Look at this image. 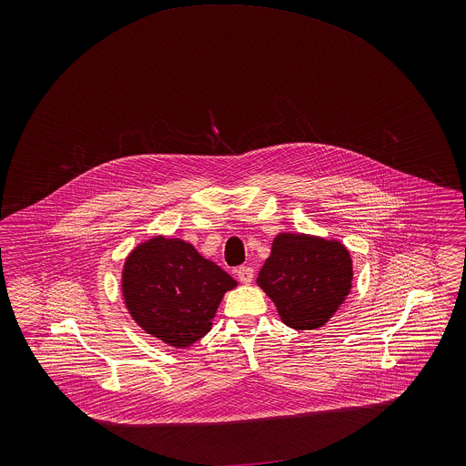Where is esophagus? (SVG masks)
Here are the masks:
<instances>
[{
	"label": "esophagus",
	"instance_id": "1",
	"mask_svg": "<svg viewBox=\"0 0 466 466\" xmlns=\"http://www.w3.org/2000/svg\"><path fill=\"white\" fill-rule=\"evenodd\" d=\"M237 276H238V279L242 281V283H251L253 281V276H255V268L249 266H240L237 267Z\"/></svg>",
	"mask_w": 466,
	"mask_h": 466
}]
</instances>
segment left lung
Wrapping results in <instances>:
<instances>
[{"instance_id":"left-lung-1","label":"left lung","mask_w":466,"mask_h":466,"mask_svg":"<svg viewBox=\"0 0 466 466\" xmlns=\"http://www.w3.org/2000/svg\"><path fill=\"white\" fill-rule=\"evenodd\" d=\"M350 251L337 240L303 233L276 235L258 287L294 330L321 329L351 289Z\"/></svg>"}]
</instances>
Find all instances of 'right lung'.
Wrapping results in <instances>:
<instances>
[{
	"mask_svg": "<svg viewBox=\"0 0 466 466\" xmlns=\"http://www.w3.org/2000/svg\"><path fill=\"white\" fill-rule=\"evenodd\" d=\"M237 281L181 238L154 237L127 257L126 307L152 337L187 348L211 330V319Z\"/></svg>",
	"mask_w": 466,
	"mask_h": 466,
	"instance_id": "obj_1",
	"label": "right lung"
}]
</instances>
